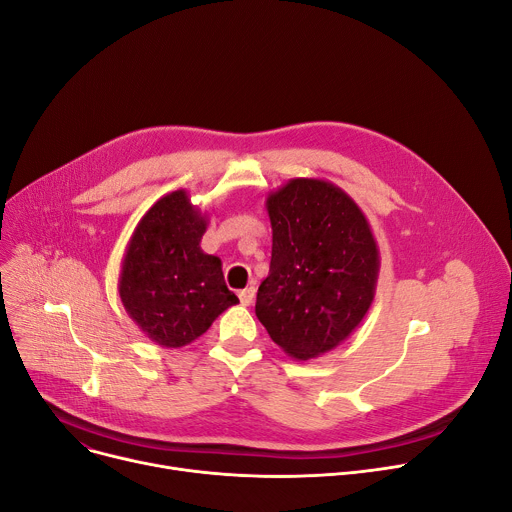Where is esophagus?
<instances>
[{
	"instance_id": "esophagus-1",
	"label": "esophagus",
	"mask_w": 512,
	"mask_h": 512,
	"mask_svg": "<svg viewBox=\"0 0 512 512\" xmlns=\"http://www.w3.org/2000/svg\"><path fill=\"white\" fill-rule=\"evenodd\" d=\"M254 297H256V289H254V287H248V289L240 291V301H242V305H252V303H254Z\"/></svg>"
}]
</instances>
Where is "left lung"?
Returning <instances> with one entry per match:
<instances>
[{
    "label": "left lung",
    "mask_w": 512,
    "mask_h": 512,
    "mask_svg": "<svg viewBox=\"0 0 512 512\" xmlns=\"http://www.w3.org/2000/svg\"><path fill=\"white\" fill-rule=\"evenodd\" d=\"M268 277L256 316L291 359L330 352L355 330L375 299L379 248L359 205L328 180L291 178L268 194Z\"/></svg>",
    "instance_id": "left-lung-1"
}]
</instances>
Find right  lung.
I'll return each mask as SVG.
<instances>
[{"instance_id": "add662e5", "label": "right lung", "mask_w": 512, "mask_h": 512, "mask_svg": "<svg viewBox=\"0 0 512 512\" xmlns=\"http://www.w3.org/2000/svg\"><path fill=\"white\" fill-rule=\"evenodd\" d=\"M207 223L188 192L174 190L141 217L127 244L119 295L129 318L155 344L186 346L240 303L225 285L221 260L201 250Z\"/></svg>"}]
</instances>
